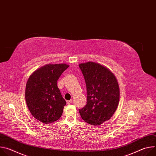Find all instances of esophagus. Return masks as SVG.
<instances>
[{"label": "esophagus", "mask_w": 156, "mask_h": 156, "mask_svg": "<svg viewBox=\"0 0 156 156\" xmlns=\"http://www.w3.org/2000/svg\"><path fill=\"white\" fill-rule=\"evenodd\" d=\"M72 100L66 101V104H71V103H72Z\"/></svg>", "instance_id": "1"}]
</instances>
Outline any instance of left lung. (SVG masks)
<instances>
[{
  "label": "left lung",
  "instance_id": "obj_1",
  "mask_svg": "<svg viewBox=\"0 0 156 156\" xmlns=\"http://www.w3.org/2000/svg\"><path fill=\"white\" fill-rule=\"evenodd\" d=\"M84 76L86 92V105L79 109L82 119L92 125L108 120L117 108L120 91L114 75L104 66L92 62L79 65Z\"/></svg>",
  "mask_w": 156,
  "mask_h": 156
}]
</instances>
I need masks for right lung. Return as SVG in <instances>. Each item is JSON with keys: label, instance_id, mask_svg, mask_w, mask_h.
<instances>
[{"label": "right lung", "instance_id": "right-lung-1", "mask_svg": "<svg viewBox=\"0 0 156 156\" xmlns=\"http://www.w3.org/2000/svg\"><path fill=\"white\" fill-rule=\"evenodd\" d=\"M69 65L49 64L36 70L29 78L25 90V99L32 115L44 123L58 120L66 101L57 83Z\"/></svg>", "mask_w": 156, "mask_h": 156}]
</instances>
